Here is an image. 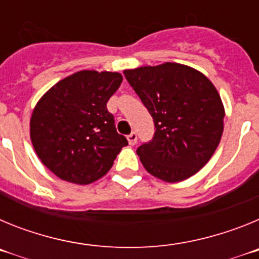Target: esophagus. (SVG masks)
Listing matches in <instances>:
<instances>
[{"label":"esophagus","instance_id":"obj_1","mask_svg":"<svg viewBox=\"0 0 259 259\" xmlns=\"http://www.w3.org/2000/svg\"><path fill=\"white\" fill-rule=\"evenodd\" d=\"M127 140H128V143H130V145H135V144L137 143V134H136V132H132V134L128 135Z\"/></svg>","mask_w":259,"mask_h":259}]
</instances>
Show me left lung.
I'll return each mask as SVG.
<instances>
[{
  "label": "left lung",
  "instance_id": "1",
  "mask_svg": "<svg viewBox=\"0 0 259 259\" xmlns=\"http://www.w3.org/2000/svg\"><path fill=\"white\" fill-rule=\"evenodd\" d=\"M154 122V136L137 148L145 170L182 182L207 163L223 134L224 109L212 83L188 66L163 63L125 70Z\"/></svg>",
  "mask_w": 259,
  "mask_h": 259
}]
</instances>
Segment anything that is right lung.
Listing matches in <instances>:
<instances>
[{
	"instance_id": "add662e5",
	"label": "right lung",
	"mask_w": 259,
	"mask_h": 259,
	"mask_svg": "<svg viewBox=\"0 0 259 259\" xmlns=\"http://www.w3.org/2000/svg\"><path fill=\"white\" fill-rule=\"evenodd\" d=\"M118 72L79 71L49 89L31 118V140L58 178L89 184L111 168L128 141L106 104L122 84Z\"/></svg>"
}]
</instances>
